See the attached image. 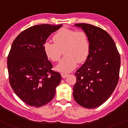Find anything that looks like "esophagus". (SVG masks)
I'll use <instances>...</instances> for the list:
<instances>
[{"instance_id":"34e87169","label":"esophagus","mask_w":128,"mask_h":128,"mask_svg":"<svg viewBox=\"0 0 128 128\" xmlns=\"http://www.w3.org/2000/svg\"><path fill=\"white\" fill-rule=\"evenodd\" d=\"M61 75H62V78H65L66 76H67L68 74H65V73H62V74H61Z\"/></svg>"}]
</instances>
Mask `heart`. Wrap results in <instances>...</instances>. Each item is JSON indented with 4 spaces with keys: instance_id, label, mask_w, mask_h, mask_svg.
Here are the masks:
<instances>
[{
    "instance_id": "obj_1",
    "label": "heart",
    "mask_w": 128,
    "mask_h": 128,
    "mask_svg": "<svg viewBox=\"0 0 128 128\" xmlns=\"http://www.w3.org/2000/svg\"><path fill=\"white\" fill-rule=\"evenodd\" d=\"M52 40L54 43H44V51L49 60L56 62L60 60L63 50L65 56L56 67L60 72H71L78 63H83L88 58L90 42L88 34L84 30L62 28L54 34Z\"/></svg>"
}]
</instances>
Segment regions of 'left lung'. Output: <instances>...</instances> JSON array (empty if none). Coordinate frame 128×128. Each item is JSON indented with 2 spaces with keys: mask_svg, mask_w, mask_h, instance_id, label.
I'll return each instance as SVG.
<instances>
[{
  "mask_svg": "<svg viewBox=\"0 0 128 128\" xmlns=\"http://www.w3.org/2000/svg\"><path fill=\"white\" fill-rule=\"evenodd\" d=\"M76 26L88 34L90 52L85 63L75 73L73 96L77 103L92 109L106 101L117 86L120 57L114 40L106 30L88 24Z\"/></svg>",
  "mask_w": 128,
  "mask_h": 128,
  "instance_id": "1",
  "label": "left lung"
}]
</instances>
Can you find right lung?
<instances>
[{
	"label": "right lung",
	"mask_w": 128,
	"mask_h": 128,
	"mask_svg": "<svg viewBox=\"0 0 128 128\" xmlns=\"http://www.w3.org/2000/svg\"><path fill=\"white\" fill-rule=\"evenodd\" d=\"M60 25H36L20 32L8 56L10 85L27 104L40 107L54 98L62 80L44 51V44Z\"/></svg>",
	"instance_id": "add662e5"
}]
</instances>
